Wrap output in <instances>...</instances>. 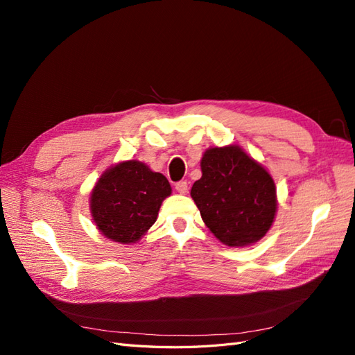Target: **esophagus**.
I'll return each instance as SVG.
<instances>
[{
	"instance_id": "1",
	"label": "esophagus",
	"mask_w": 355,
	"mask_h": 355,
	"mask_svg": "<svg viewBox=\"0 0 355 355\" xmlns=\"http://www.w3.org/2000/svg\"><path fill=\"white\" fill-rule=\"evenodd\" d=\"M175 188H176V191L179 192V194H187V192H188V182L187 180H180V182H178V184L175 185Z\"/></svg>"
}]
</instances>
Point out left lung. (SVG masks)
Returning <instances> with one entry per match:
<instances>
[{"label":"left lung","instance_id":"1","mask_svg":"<svg viewBox=\"0 0 355 355\" xmlns=\"http://www.w3.org/2000/svg\"><path fill=\"white\" fill-rule=\"evenodd\" d=\"M201 171L191 197L216 239L232 247L261 240L277 210L270 173L239 146L207 149Z\"/></svg>","mask_w":355,"mask_h":355}]
</instances>
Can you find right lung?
I'll list each match as a JSON object with an SVG mask.
<instances>
[{
    "label": "right lung",
    "mask_w": 355,
    "mask_h": 355,
    "mask_svg": "<svg viewBox=\"0 0 355 355\" xmlns=\"http://www.w3.org/2000/svg\"><path fill=\"white\" fill-rule=\"evenodd\" d=\"M170 194L166 176L139 161H124L106 170L93 188V220L105 237L135 243L153 227L161 202Z\"/></svg>",
    "instance_id": "add662e5"
}]
</instances>
